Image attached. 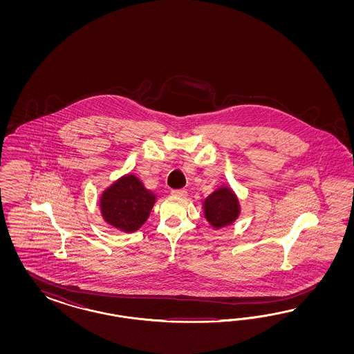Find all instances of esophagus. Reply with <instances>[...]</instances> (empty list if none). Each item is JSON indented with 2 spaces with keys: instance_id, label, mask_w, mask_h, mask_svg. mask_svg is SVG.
<instances>
[{
  "instance_id": "obj_1",
  "label": "esophagus",
  "mask_w": 354,
  "mask_h": 354,
  "mask_svg": "<svg viewBox=\"0 0 354 354\" xmlns=\"http://www.w3.org/2000/svg\"><path fill=\"white\" fill-rule=\"evenodd\" d=\"M171 194L172 196H175V197H180V198H185V197L188 196V192H187L185 189H172Z\"/></svg>"
}]
</instances>
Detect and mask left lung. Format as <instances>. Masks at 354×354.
Returning <instances> with one entry per match:
<instances>
[{
  "label": "left lung",
  "instance_id": "left-lung-1",
  "mask_svg": "<svg viewBox=\"0 0 354 354\" xmlns=\"http://www.w3.org/2000/svg\"><path fill=\"white\" fill-rule=\"evenodd\" d=\"M206 221L216 230L232 225L240 215V204L236 193L228 185H221L203 203Z\"/></svg>",
  "mask_w": 354,
  "mask_h": 354
}]
</instances>
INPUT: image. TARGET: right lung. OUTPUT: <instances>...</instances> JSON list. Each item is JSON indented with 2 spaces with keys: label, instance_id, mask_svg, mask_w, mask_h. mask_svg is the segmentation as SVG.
I'll return each mask as SVG.
<instances>
[{
  "label": "right lung",
  "instance_id": "obj_1",
  "mask_svg": "<svg viewBox=\"0 0 354 354\" xmlns=\"http://www.w3.org/2000/svg\"><path fill=\"white\" fill-rule=\"evenodd\" d=\"M157 196L144 187L136 175H123L100 197L104 221L123 232H135L149 218Z\"/></svg>",
  "mask_w": 354,
  "mask_h": 354
}]
</instances>
